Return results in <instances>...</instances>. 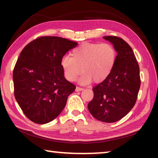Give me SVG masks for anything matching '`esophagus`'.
I'll use <instances>...</instances> for the list:
<instances>
[{"label":"esophagus","mask_w":158,"mask_h":158,"mask_svg":"<svg viewBox=\"0 0 158 158\" xmlns=\"http://www.w3.org/2000/svg\"><path fill=\"white\" fill-rule=\"evenodd\" d=\"M83 90V88L78 87V86H77V87H76V88H75V91H77V92H78V91H81V90Z\"/></svg>","instance_id":"1"}]
</instances>
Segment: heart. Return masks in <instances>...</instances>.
<instances>
[{
  "mask_svg": "<svg viewBox=\"0 0 158 158\" xmlns=\"http://www.w3.org/2000/svg\"><path fill=\"white\" fill-rule=\"evenodd\" d=\"M116 59V49L109 43H83L73 49L72 57H62L61 67L69 81L74 82L82 71L81 83H89L92 80L98 83L111 74Z\"/></svg>",
  "mask_w": 158,
  "mask_h": 158,
  "instance_id": "heart-1",
  "label": "heart"
}]
</instances>
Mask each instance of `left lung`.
<instances>
[{
    "instance_id": "left-lung-1",
    "label": "left lung",
    "mask_w": 158,
    "mask_h": 158,
    "mask_svg": "<svg viewBox=\"0 0 158 158\" xmlns=\"http://www.w3.org/2000/svg\"><path fill=\"white\" fill-rule=\"evenodd\" d=\"M103 39L113 44L117 52L116 62L109 77L93 88L94 98L88 108L96 119L113 123L124 117L137 101L141 84L139 67L124 40L115 36Z\"/></svg>"
}]
</instances>
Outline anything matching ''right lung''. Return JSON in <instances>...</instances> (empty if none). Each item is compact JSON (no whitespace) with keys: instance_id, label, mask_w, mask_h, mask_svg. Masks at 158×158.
<instances>
[{"instance_id":"1","label":"right lung","mask_w":158,"mask_h":158,"mask_svg":"<svg viewBox=\"0 0 158 158\" xmlns=\"http://www.w3.org/2000/svg\"><path fill=\"white\" fill-rule=\"evenodd\" d=\"M77 45L64 38L41 36L21 51L13 72L14 96L31 122H50L65 106L75 85L64 78L61 59Z\"/></svg>"}]
</instances>
